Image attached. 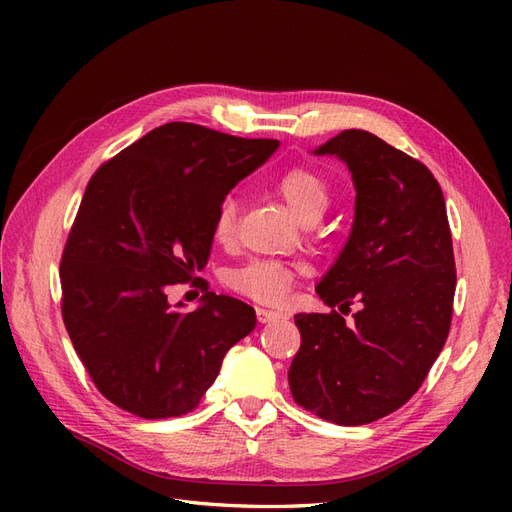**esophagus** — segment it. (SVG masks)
Returning <instances> with one entry per match:
<instances>
[{"label": "esophagus", "mask_w": 512, "mask_h": 512, "mask_svg": "<svg viewBox=\"0 0 512 512\" xmlns=\"http://www.w3.org/2000/svg\"><path fill=\"white\" fill-rule=\"evenodd\" d=\"M256 316H258V322H262V324L280 322V320H284V318H286L284 314H280V312H271V309H265V307H258V309H256Z\"/></svg>", "instance_id": "34e87169"}]
</instances>
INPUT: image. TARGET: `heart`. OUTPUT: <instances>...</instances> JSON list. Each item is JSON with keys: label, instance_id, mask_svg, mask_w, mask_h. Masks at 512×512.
<instances>
[{"label": "heart", "instance_id": "heart-1", "mask_svg": "<svg viewBox=\"0 0 512 512\" xmlns=\"http://www.w3.org/2000/svg\"><path fill=\"white\" fill-rule=\"evenodd\" d=\"M275 190L301 222L320 218L329 207V181L312 166H290L275 179ZM237 198L224 196L213 215V237L218 243H230L237 235ZM297 280V269L280 260H252L245 267L232 271L228 284L237 292L260 303H282Z\"/></svg>", "mask_w": 512, "mask_h": 512}]
</instances>
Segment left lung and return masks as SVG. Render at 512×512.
Masks as SVG:
<instances>
[{"label":"left lung","mask_w":512,"mask_h":512,"mask_svg":"<svg viewBox=\"0 0 512 512\" xmlns=\"http://www.w3.org/2000/svg\"><path fill=\"white\" fill-rule=\"evenodd\" d=\"M316 156L352 173L350 237L316 292L329 307L359 301L354 322L297 314L301 348L288 384L297 404L335 425H365L421 389L448 337L455 256L440 183L408 153L365 130H344Z\"/></svg>","instance_id":"obj_1"}]
</instances>
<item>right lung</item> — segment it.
Instances as JSON below:
<instances>
[{"instance_id":"add662e5","label":"right lung","mask_w":512,"mask_h":512,"mask_svg":"<svg viewBox=\"0 0 512 512\" xmlns=\"http://www.w3.org/2000/svg\"><path fill=\"white\" fill-rule=\"evenodd\" d=\"M277 147L173 121L89 179L61 254V316L96 389L117 408L141 418L192 412L226 352L254 331L247 303L205 292L183 312L168 288L205 269L220 200Z\"/></svg>"}]
</instances>
